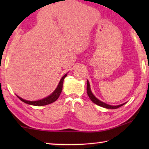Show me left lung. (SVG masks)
<instances>
[{"label": "left lung", "mask_w": 149, "mask_h": 149, "mask_svg": "<svg viewBox=\"0 0 149 149\" xmlns=\"http://www.w3.org/2000/svg\"><path fill=\"white\" fill-rule=\"evenodd\" d=\"M87 95H88V96L89 97V98H90L91 100L92 101L93 103H95V104L100 106V107L106 108V109H118V108L122 107V106L124 105L126 103L125 102V103L117 105V106H112V105L108 104H106L104 102H103L100 101L99 99H97V97L93 94L92 92H91V90L90 88V84H89V82L88 80L87 81Z\"/></svg>", "instance_id": "left-lung-1"}]
</instances>
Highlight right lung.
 <instances>
[{
    "mask_svg": "<svg viewBox=\"0 0 149 149\" xmlns=\"http://www.w3.org/2000/svg\"><path fill=\"white\" fill-rule=\"evenodd\" d=\"M67 76V73L65 74L64 76L62 77V79H60V82H59L58 86H57L56 89H55L54 92H53L52 94L48 95L47 97H44L41 100H36V101H30V100H24L21 97L18 96L17 95V97L19 98L20 100H22L23 102L28 104L30 105H33V106H37V107H40V106H45L51 103L54 102L55 101L57 100V99L58 98L59 96H60L61 92L62 91V87H63V83H64V79L65 77Z\"/></svg>",
    "mask_w": 149,
    "mask_h": 149,
    "instance_id": "right-lung-1",
    "label": "right lung"
}]
</instances>
